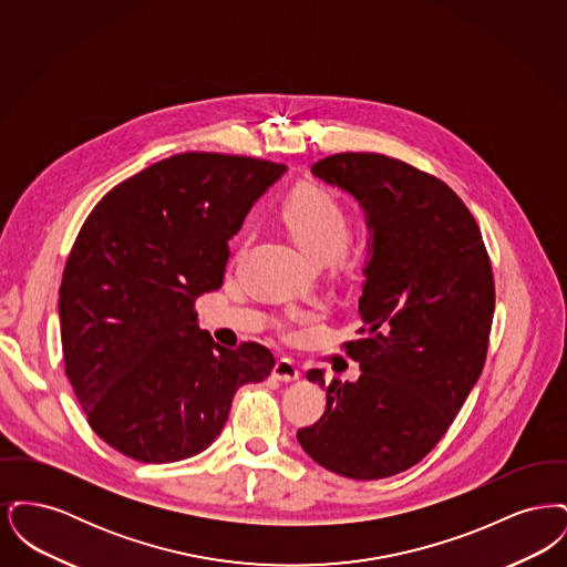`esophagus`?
Instances as JSON below:
<instances>
[{
  "mask_svg": "<svg viewBox=\"0 0 567 567\" xmlns=\"http://www.w3.org/2000/svg\"><path fill=\"white\" fill-rule=\"evenodd\" d=\"M271 377L280 380V382H296V380H299V370H297V365L291 359H280L274 365Z\"/></svg>",
  "mask_w": 567,
  "mask_h": 567,
  "instance_id": "esophagus-1",
  "label": "esophagus"
}]
</instances>
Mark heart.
Masks as SVG:
<instances>
[{
  "mask_svg": "<svg viewBox=\"0 0 567 567\" xmlns=\"http://www.w3.org/2000/svg\"><path fill=\"white\" fill-rule=\"evenodd\" d=\"M285 223L299 248L315 261L336 259L352 238L351 218L324 189L301 187L285 206Z\"/></svg>",
  "mask_w": 567,
  "mask_h": 567,
  "instance_id": "heart-1",
  "label": "heart"
}]
</instances>
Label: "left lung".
Returning a JSON list of instances; mask_svg holds the SVG:
<instances>
[{
	"instance_id": "obj_1",
	"label": "left lung",
	"mask_w": 567,
	"mask_h": 567,
	"mask_svg": "<svg viewBox=\"0 0 567 567\" xmlns=\"http://www.w3.org/2000/svg\"><path fill=\"white\" fill-rule=\"evenodd\" d=\"M312 176L352 195L370 231L354 382L324 386L301 449L352 481L389 478L425 457L455 421L485 365L493 271L472 213L442 181L377 153H342Z\"/></svg>"
}]
</instances>
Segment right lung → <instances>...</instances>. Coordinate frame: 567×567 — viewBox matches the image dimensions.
<instances>
[{"mask_svg": "<svg viewBox=\"0 0 567 567\" xmlns=\"http://www.w3.org/2000/svg\"><path fill=\"white\" fill-rule=\"evenodd\" d=\"M287 165L183 153L109 190L86 216L59 289L65 374L106 444L142 463L206 451L236 391L271 352L216 344L195 299L220 289L227 243Z\"/></svg>", "mask_w": 567, "mask_h": 567, "instance_id": "1", "label": "right lung"}]
</instances>
